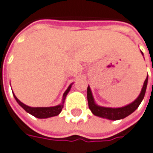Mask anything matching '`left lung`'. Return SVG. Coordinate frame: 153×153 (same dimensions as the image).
I'll use <instances>...</instances> for the list:
<instances>
[{
  "label": "left lung",
  "instance_id": "1",
  "mask_svg": "<svg viewBox=\"0 0 153 153\" xmlns=\"http://www.w3.org/2000/svg\"><path fill=\"white\" fill-rule=\"evenodd\" d=\"M143 54V52L141 51ZM147 82H148V76L146 77V79L145 80L143 88L141 89V92L140 94V96H138V98L133 102L132 103L126 105L125 107H121V108H105V107H101L96 104L94 98L92 96L91 90L89 86L87 88V98H88V108L93 113V114H95L96 116L102 117V118L108 119L112 120H117L120 119H124L126 116H128L129 114H131L133 112L136 110L138 108V107L140 106V104L141 103L142 100L144 99V96L146 94V86H147Z\"/></svg>",
  "mask_w": 153,
  "mask_h": 153
}]
</instances>
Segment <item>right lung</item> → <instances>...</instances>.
Segmentation results:
<instances>
[{
  "mask_svg": "<svg viewBox=\"0 0 153 153\" xmlns=\"http://www.w3.org/2000/svg\"><path fill=\"white\" fill-rule=\"evenodd\" d=\"M71 88V84L68 87V88L66 89V91L64 93V98H63L62 104L55 106V107H49V108H32V107L27 106L26 104L21 102L19 99L15 96L14 94H13V96H14L16 102L19 104V106L22 107L25 110L27 111V113L31 114L32 115H33L35 117L39 119L50 118V117H52V116H57V115H58L60 114V112L62 111V108H64V102H65V97L67 96V94L69 93Z\"/></svg>",
  "mask_w": 153,
  "mask_h": 153,
  "instance_id": "1",
  "label": "right lung"
}]
</instances>
